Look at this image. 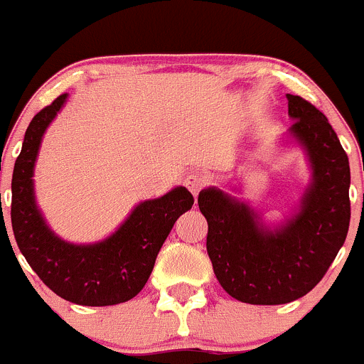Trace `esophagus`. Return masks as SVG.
I'll return each mask as SVG.
<instances>
[{
  "mask_svg": "<svg viewBox=\"0 0 364 364\" xmlns=\"http://www.w3.org/2000/svg\"><path fill=\"white\" fill-rule=\"evenodd\" d=\"M186 186H187V189L193 193V196L196 198L198 194H200V191L205 189V187L208 186V177L205 173H200V171H196V173L187 175Z\"/></svg>",
  "mask_w": 364,
  "mask_h": 364,
  "instance_id": "esophagus-1",
  "label": "esophagus"
}]
</instances>
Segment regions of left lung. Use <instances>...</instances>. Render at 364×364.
<instances>
[{
    "label": "left lung",
    "mask_w": 364,
    "mask_h": 364,
    "mask_svg": "<svg viewBox=\"0 0 364 364\" xmlns=\"http://www.w3.org/2000/svg\"><path fill=\"white\" fill-rule=\"evenodd\" d=\"M294 138L313 170L301 210L269 232L247 205L219 189L198 194L208 223L207 253L223 289L240 303L287 304L323 278L343 246L350 223V168L336 132L311 102L287 93Z\"/></svg>",
    "instance_id": "left-lung-1"
}]
</instances>
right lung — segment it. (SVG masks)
Here are the masks:
<instances>
[{
    "instance_id": "obj_1",
    "label": "right lung",
    "mask_w": 364,
    "mask_h": 364,
    "mask_svg": "<svg viewBox=\"0 0 364 364\" xmlns=\"http://www.w3.org/2000/svg\"><path fill=\"white\" fill-rule=\"evenodd\" d=\"M65 100L67 93H61L26 129L12 177L14 237L30 267L61 299L82 306L120 304L141 292L168 233L194 198L186 187H175L143 201L102 242L75 246L56 237L35 205L31 177L42 136Z\"/></svg>"
}]
</instances>
